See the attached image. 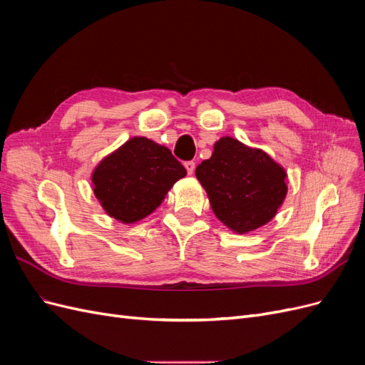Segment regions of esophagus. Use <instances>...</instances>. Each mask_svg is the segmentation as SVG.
Instances as JSON below:
<instances>
[{"label":"esophagus","instance_id":"1","mask_svg":"<svg viewBox=\"0 0 365 365\" xmlns=\"http://www.w3.org/2000/svg\"><path fill=\"white\" fill-rule=\"evenodd\" d=\"M184 165H185V169H187V173L193 175V172H195V163L193 161H185Z\"/></svg>","mask_w":365,"mask_h":365}]
</instances>
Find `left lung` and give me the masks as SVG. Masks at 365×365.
Instances as JSON below:
<instances>
[{
	"label": "left lung",
	"instance_id": "left-lung-1",
	"mask_svg": "<svg viewBox=\"0 0 365 365\" xmlns=\"http://www.w3.org/2000/svg\"><path fill=\"white\" fill-rule=\"evenodd\" d=\"M195 173L216 217L240 235L269 222L288 192L286 172L277 163L231 137L216 141L212 158Z\"/></svg>",
	"mask_w": 365,
	"mask_h": 365
}]
</instances>
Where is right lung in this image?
Instances as JSON below:
<instances>
[{
  "instance_id": "add662e5",
  "label": "right lung",
  "mask_w": 365,
  "mask_h": 365,
  "mask_svg": "<svg viewBox=\"0 0 365 365\" xmlns=\"http://www.w3.org/2000/svg\"><path fill=\"white\" fill-rule=\"evenodd\" d=\"M185 173L168 148L135 137L97 165L94 195L109 216L125 224L137 222L161 204Z\"/></svg>"
}]
</instances>
